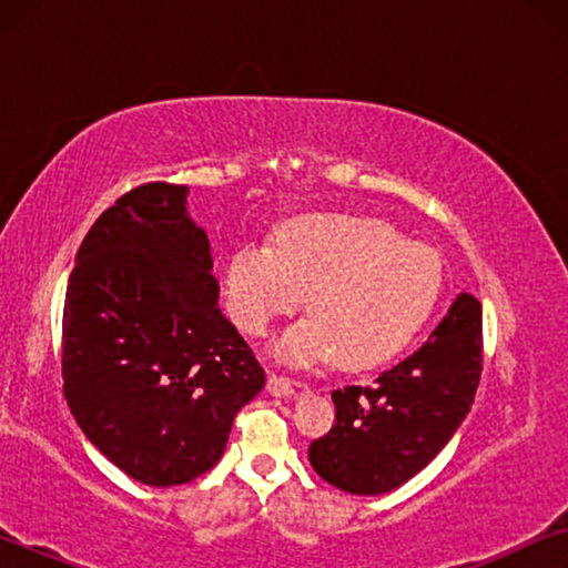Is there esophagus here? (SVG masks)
Here are the masks:
<instances>
[{"mask_svg":"<svg viewBox=\"0 0 568 568\" xmlns=\"http://www.w3.org/2000/svg\"><path fill=\"white\" fill-rule=\"evenodd\" d=\"M267 390H271L273 396L287 398V396H293V393H295V386H293L291 378H283V376H277V373H271V378H267Z\"/></svg>","mask_w":568,"mask_h":568,"instance_id":"obj_1","label":"esophagus"}]
</instances>
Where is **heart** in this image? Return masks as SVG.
I'll return each mask as SVG.
<instances>
[{"mask_svg": "<svg viewBox=\"0 0 568 568\" xmlns=\"http://www.w3.org/2000/svg\"><path fill=\"white\" fill-rule=\"evenodd\" d=\"M440 285L434 247L341 213L291 220L275 247H237L223 275L230 315L250 335H265L307 293L311 318L283 333L277 353L303 363L333 355L351 371L396 355L434 313Z\"/></svg>", "mask_w": 568, "mask_h": 568, "instance_id": "heart-1", "label": "heart"}]
</instances>
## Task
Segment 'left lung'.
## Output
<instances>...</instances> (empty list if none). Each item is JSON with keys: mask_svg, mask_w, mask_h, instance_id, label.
I'll list each match as a JSON object with an SVG mask.
<instances>
[{"mask_svg": "<svg viewBox=\"0 0 568 568\" xmlns=\"http://www.w3.org/2000/svg\"><path fill=\"white\" fill-rule=\"evenodd\" d=\"M480 348V303L460 293L430 338L373 386L333 390V428L307 448L315 474L355 496L406 484L438 456L474 406Z\"/></svg>", "mask_w": 568, "mask_h": 568, "instance_id": "left-lung-1", "label": "left lung"}]
</instances>
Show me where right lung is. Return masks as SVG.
Wrapping results in <instances>:
<instances>
[{"label": "right lung", "instance_id": "right-lung-1", "mask_svg": "<svg viewBox=\"0 0 568 568\" xmlns=\"http://www.w3.org/2000/svg\"><path fill=\"white\" fill-rule=\"evenodd\" d=\"M185 203L168 182L122 195L84 235L64 295L67 406L104 458L158 488L207 474L265 386Z\"/></svg>", "mask_w": 568, "mask_h": 568}]
</instances>
